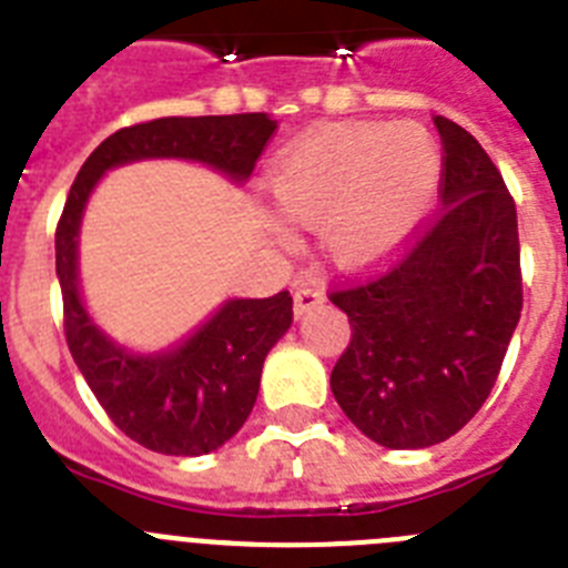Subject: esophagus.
Segmentation results:
<instances>
[{
  "label": "esophagus",
  "mask_w": 568,
  "mask_h": 568,
  "mask_svg": "<svg viewBox=\"0 0 568 568\" xmlns=\"http://www.w3.org/2000/svg\"><path fill=\"white\" fill-rule=\"evenodd\" d=\"M318 304H324V295H321L318 290L301 287L298 293H295V298H293V313H295V318H304V315H307L310 310L318 307Z\"/></svg>",
  "instance_id": "obj_1"
}]
</instances>
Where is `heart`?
I'll list each match as a JSON object with an SVG mask.
<instances>
[{
  "mask_svg": "<svg viewBox=\"0 0 568 568\" xmlns=\"http://www.w3.org/2000/svg\"><path fill=\"white\" fill-rule=\"evenodd\" d=\"M440 184V150L413 122L327 124L267 168V190L290 222L321 227L329 258L369 273L404 253L429 215ZM270 235L287 241L281 224Z\"/></svg>",
  "mask_w": 568,
  "mask_h": 568,
  "instance_id": "heart-1",
  "label": "heart"
}]
</instances>
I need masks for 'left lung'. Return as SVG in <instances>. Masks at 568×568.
Instances as JSON below:
<instances>
[{
  "instance_id": "1",
  "label": "left lung",
  "mask_w": 568,
  "mask_h": 568,
  "mask_svg": "<svg viewBox=\"0 0 568 568\" xmlns=\"http://www.w3.org/2000/svg\"><path fill=\"white\" fill-rule=\"evenodd\" d=\"M440 210L389 273L329 295L353 338L329 386L344 415L386 449L453 438L489 398L518 327V213L478 139L435 115Z\"/></svg>"
}]
</instances>
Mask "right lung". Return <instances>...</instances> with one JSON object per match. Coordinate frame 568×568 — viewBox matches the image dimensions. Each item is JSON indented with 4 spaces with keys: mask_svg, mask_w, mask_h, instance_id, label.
I'll return each mask as SVG.
<instances>
[{
    "mask_svg": "<svg viewBox=\"0 0 568 568\" xmlns=\"http://www.w3.org/2000/svg\"><path fill=\"white\" fill-rule=\"evenodd\" d=\"M278 128L267 113L168 115L108 135L79 170L57 227V278L64 335L104 413L144 449L179 458L215 453L239 433L258 398L261 366L293 324L290 293L227 298L173 346L135 353L115 344L84 307L79 230L90 195L113 168L182 159L244 184Z\"/></svg>",
    "mask_w": 568,
    "mask_h": 568,
    "instance_id": "obj_1",
    "label": "right lung"
}]
</instances>
